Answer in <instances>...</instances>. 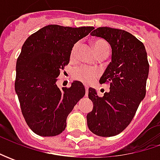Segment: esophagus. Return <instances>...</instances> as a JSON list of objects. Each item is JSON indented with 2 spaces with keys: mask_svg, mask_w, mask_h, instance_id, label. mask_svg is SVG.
Returning a JSON list of instances; mask_svg holds the SVG:
<instances>
[{
  "mask_svg": "<svg viewBox=\"0 0 160 160\" xmlns=\"http://www.w3.org/2000/svg\"><path fill=\"white\" fill-rule=\"evenodd\" d=\"M88 87H85V95H88Z\"/></svg>",
  "mask_w": 160,
  "mask_h": 160,
  "instance_id": "1",
  "label": "esophagus"
}]
</instances>
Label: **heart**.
Instances as JSON below:
<instances>
[{
    "label": "heart",
    "instance_id": "obj_1",
    "mask_svg": "<svg viewBox=\"0 0 160 160\" xmlns=\"http://www.w3.org/2000/svg\"><path fill=\"white\" fill-rule=\"evenodd\" d=\"M79 45H80V42H77L71 48L70 53H69V58H70L71 62H75L77 60V50L79 48ZM92 47L94 49L96 54H98L103 50H108V43L102 39H97V40L93 41ZM98 75H99V72L96 68H91V67H86V66H80V67L77 68L73 72V77L77 81H80L85 84H90L92 82H94Z\"/></svg>",
    "mask_w": 160,
    "mask_h": 160
}]
</instances>
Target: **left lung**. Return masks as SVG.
Masks as SVG:
<instances>
[{"label": "left lung", "mask_w": 160, "mask_h": 160, "mask_svg": "<svg viewBox=\"0 0 160 160\" xmlns=\"http://www.w3.org/2000/svg\"><path fill=\"white\" fill-rule=\"evenodd\" d=\"M91 34L107 41L112 50L111 62L100 79L109 85L102 97L89 88L93 103L87 114V126L96 135L110 137L123 132L131 123L146 94L149 62L143 43L122 29L98 28Z\"/></svg>", "instance_id": "1"}]
</instances>
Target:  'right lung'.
I'll use <instances>...</instances> for the list:
<instances>
[{
    "instance_id": "1",
    "label": "right lung",
    "mask_w": 160,
    "mask_h": 160,
    "mask_svg": "<svg viewBox=\"0 0 160 160\" xmlns=\"http://www.w3.org/2000/svg\"><path fill=\"white\" fill-rule=\"evenodd\" d=\"M93 28L49 25L31 34L23 44L16 65L15 91L23 117L34 133H61L68 114L85 94L79 81L62 89L56 82L60 70L69 63L72 46Z\"/></svg>"
}]
</instances>
